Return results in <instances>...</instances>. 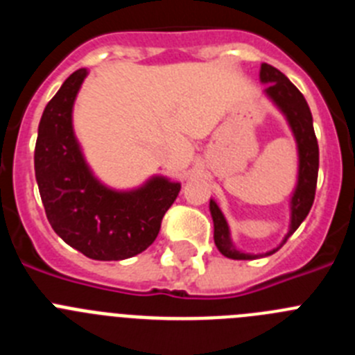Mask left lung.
I'll return each mask as SVG.
<instances>
[{"label":"left lung","mask_w":355,"mask_h":355,"mask_svg":"<svg viewBox=\"0 0 355 355\" xmlns=\"http://www.w3.org/2000/svg\"><path fill=\"white\" fill-rule=\"evenodd\" d=\"M259 78L263 83H268L265 89L266 96L279 106V110L286 115L288 124H290L293 137L299 147V181L295 188L293 197H291V224L290 231L284 236L283 243L274 250H268L265 254H245L234 249L231 236H229V227L222 215L220 208L216 206L215 200H209V211L213 216V225H215V245L216 249L224 254L225 258L231 259H254L270 256L277 252L281 247L286 243L288 238L297 231L302 220L307 216L313 206L316 192V180H318V142L313 130V115L307 106L306 99L300 94V90L284 76L279 69L272 67L268 64H261Z\"/></svg>","instance_id":"left-lung-1"}]
</instances>
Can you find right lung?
<instances>
[{"label": "right lung", "instance_id": "right-lung-1", "mask_svg": "<svg viewBox=\"0 0 355 355\" xmlns=\"http://www.w3.org/2000/svg\"><path fill=\"white\" fill-rule=\"evenodd\" d=\"M87 76L78 69L44 108L35 144V178L55 233L99 261L133 258L156 240L180 183L153 178L131 192L101 184L85 163L72 131V105Z\"/></svg>", "mask_w": 355, "mask_h": 355}]
</instances>
